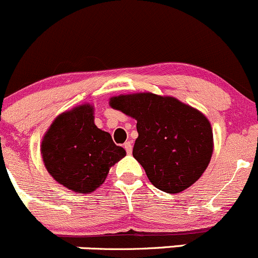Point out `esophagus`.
Returning a JSON list of instances; mask_svg holds the SVG:
<instances>
[{
	"mask_svg": "<svg viewBox=\"0 0 258 258\" xmlns=\"http://www.w3.org/2000/svg\"><path fill=\"white\" fill-rule=\"evenodd\" d=\"M123 147H124V149H126L127 154H131V153H132V142H131V141H126V142H124V144H123Z\"/></svg>",
	"mask_w": 258,
	"mask_h": 258,
	"instance_id": "1",
	"label": "esophagus"
}]
</instances>
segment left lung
<instances>
[{
  "label": "left lung",
  "instance_id": "1",
  "mask_svg": "<svg viewBox=\"0 0 258 258\" xmlns=\"http://www.w3.org/2000/svg\"><path fill=\"white\" fill-rule=\"evenodd\" d=\"M109 104L137 121L132 154L155 187L177 194L202 176L214 142L211 122L200 110L149 92L117 95Z\"/></svg>",
  "mask_w": 258,
  "mask_h": 258
}]
</instances>
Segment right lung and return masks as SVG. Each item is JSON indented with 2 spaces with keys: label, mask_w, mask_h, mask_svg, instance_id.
Listing matches in <instances>:
<instances>
[{
  "label": "right lung",
  "mask_w": 258,
  "mask_h": 258,
  "mask_svg": "<svg viewBox=\"0 0 258 258\" xmlns=\"http://www.w3.org/2000/svg\"><path fill=\"white\" fill-rule=\"evenodd\" d=\"M40 152L52 179L77 194L100 187L110 168L126 155L109 132L98 128L89 103L58 115L42 137Z\"/></svg>",
  "instance_id": "obj_1"
}]
</instances>
